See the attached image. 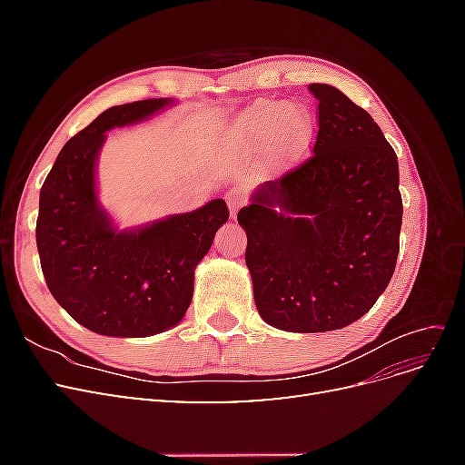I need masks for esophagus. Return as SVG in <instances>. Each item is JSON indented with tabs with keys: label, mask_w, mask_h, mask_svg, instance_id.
Returning <instances> with one entry per match:
<instances>
[{
	"label": "esophagus",
	"mask_w": 465,
	"mask_h": 465,
	"mask_svg": "<svg viewBox=\"0 0 465 465\" xmlns=\"http://www.w3.org/2000/svg\"><path fill=\"white\" fill-rule=\"evenodd\" d=\"M244 193L241 192V190H231L229 193H227V205H229V211H231V217L234 219L236 217V213H238V209H241L242 205H244Z\"/></svg>",
	"instance_id": "1"
}]
</instances>
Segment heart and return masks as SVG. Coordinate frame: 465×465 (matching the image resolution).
I'll list each match as a JSON object with an SVG mask.
<instances>
[{"label":"heart","mask_w":465,"mask_h":465,"mask_svg":"<svg viewBox=\"0 0 465 465\" xmlns=\"http://www.w3.org/2000/svg\"><path fill=\"white\" fill-rule=\"evenodd\" d=\"M314 135V118L304 104L263 98L248 106L234 124L232 137L262 153L299 157Z\"/></svg>","instance_id":"heart-1"}]
</instances>
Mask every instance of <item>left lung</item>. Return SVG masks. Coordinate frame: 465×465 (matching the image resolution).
Segmentation results:
<instances>
[{
  "label": "left lung",
  "instance_id": "1",
  "mask_svg": "<svg viewBox=\"0 0 465 465\" xmlns=\"http://www.w3.org/2000/svg\"><path fill=\"white\" fill-rule=\"evenodd\" d=\"M314 154L263 182L238 211L260 316L316 333L367 314L396 270L401 193L396 151L367 110L312 83Z\"/></svg>",
  "mask_w": 465,
  "mask_h": 465
}]
</instances>
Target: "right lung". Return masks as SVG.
Listing matches in <instances>:
<instances>
[{"instance_id": "obj_1", "label": "right lung", "mask_w": 465, "mask_h": 465, "mask_svg": "<svg viewBox=\"0 0 465 465\" xmlns=\"http://www.w3.org/2000/svg\"><path fill=\"white\" fill-rule=\"evenodd\" d=\"M171 98L112 106L60 151L40 188L36 248L52 297L87 330L147 337L184 318L195 265L229 221L223 200L192 213L118 231L96 198L94 168L106 132L142 122Z\"/></svg>"}]
</instances>
